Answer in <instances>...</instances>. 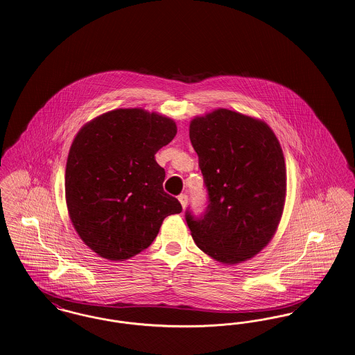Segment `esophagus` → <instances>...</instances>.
Here are the masks:
<instances>
[{"instance_id":"esophagus-1","label":"esophagus","mask_w":355,"mask_h":355,"mask_svg":"<svg viewBox=\"0 0 355 355\" xmlns=\"http://www.w3.org/2000/svg\"><path fill=\"white\" fill-rule=\"evenodd\" d=\"M179 202H180V205H182V207L183 208H186L187 205H188V195H186V193H182V195H179Z\"/></svg>"}]
</instances>
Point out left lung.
<instances>
[{"label": "left lung", "mask_w": 355, "mask_h": 355, "mask_svg": "<svg viewBox=\"0 0 355 355\" xmlns=\"http://www.w3.org/2000/svg\"><path fill=\"white\" fill-rule=\"evenodd\" d=\"M208 205L186 220L193 242L212 259L236 264L272 239L286 200V166L279 141L259 119L215 110L189 123Z\"/></svg>", "instance_id": "obj_1"}]
</instances>
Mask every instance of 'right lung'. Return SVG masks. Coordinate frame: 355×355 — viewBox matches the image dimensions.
Here are the masks:
<instances>
[{
  "mask_svg": "<svg viewBox=\"0 0 355 355\" xmlns=\"http://www.w3.org/2000/svg\"><path fill=\"white\" fill-rule=\"evenodd\" d=\"M172 119L141 108H120L87 123L71 146L65 199L78 236L110 261L137 255L163 220L182 212L164 192L166 171L155 155L176 136Z\"/></svg>",
  "mask_w": 355,
  "mask_h": 355,
  "instance_id": "right-lung-1",
  "label": "right lung"
}]
</instances>
